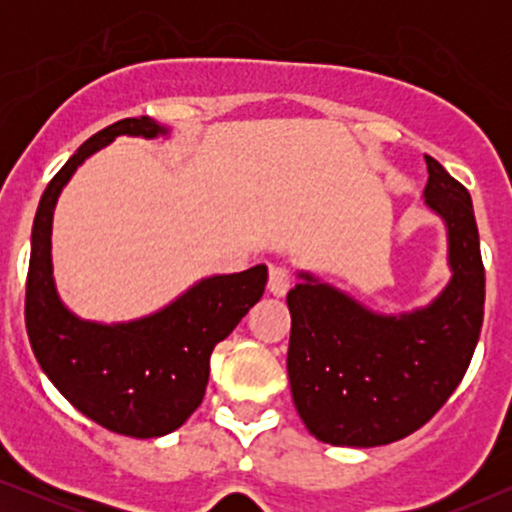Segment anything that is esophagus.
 <instances>
[{
  "label": "esophagus",
  "instance_id": "34e87169",
  "mask_svg": "<svg viewBox=\"0 0 512 512\" xmlns=\"http://www.w3.org/2000/svg\"><path fill=\"white\" fill-rule=\"evenodd\" d=\"M291 289V275L282 265H272L268 272V291L272 296H286Z\"/></svg>",
  "mask_w": 512,
  "mask_h": 512
}]
</instances>
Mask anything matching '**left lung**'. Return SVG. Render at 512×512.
Instances as JSON below:
<instances>
[{"mask_svg":"<svg viewBox=\"0 0 512 512\" xmlns=\"http://www.w3.org/2000/svg\"><path fill=\"white\" fill-rule=\"evenodd\" d=\"M426 158V205L443 216L452 279L429 307L382 317L312 275L286 296V368L307 431L338 447L389 445L415 433L464 380L485 314V265L466 186Z\"/></svg>","mask_w":512,"mask_h":512,"instance_id":"left-lung-1","label":"left lung"}]
</instances>
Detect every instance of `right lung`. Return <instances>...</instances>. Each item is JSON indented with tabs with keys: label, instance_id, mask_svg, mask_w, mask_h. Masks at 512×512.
I'll list each match as a JSON object with an SVG mask.
<instances>
[{
	"label": "right lung",
	"instance_id": "add662e5",
	"mask_svg": "<svg viewBox=\"0 0 512 512\" xmlns=\"http://www.w3.org/2000/svg\"><path fill=\"white\" fill-rule=\"evenodd\" d=\"M118 135L156 137L167 130L149 116L123 118L83 142L51 179L34 216L25 326L39 366L76 410L121 436L158 438L198 410L209 356L261 300L268 268L202 279L170 307L130 324L102 326L74 317L51 277L53 209L76 167Z\"/></svg>",
	"mask_w": 512,
	"mask_h": 512
}]
</instances>
